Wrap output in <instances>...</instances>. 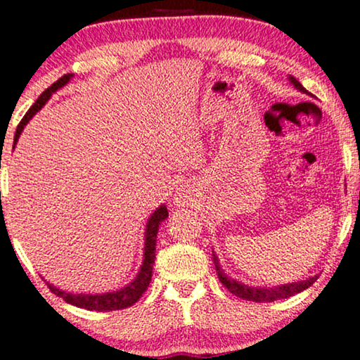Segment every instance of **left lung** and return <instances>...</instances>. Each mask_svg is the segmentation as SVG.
I'll return each mask as SVG.
<instances>
[{"mask_svg": "<svg viewBox=\"0 0 360 360\" xmlns=\"http://www.w3.org/2000/svg\"><path fill=\"white\" fill-rule=\"evenodd\" d=\"M290 82L293 83L297 90L303 91V93H308L303 88L302 83L297 80V78L290 77ZM213 262H214L216 274H218L219 282L223 283L231 293L236 295V297H239L243 300H249V302L262 303V302H275V300L293 297V295H297L300 292H303V290H307L308 287H311V285L318 280V275H314V277L308 278V280H302V282L280 285V287H272V288H264V287L262 288H255V287H249V285H244L240 282H236V280L228 277V275L223 272V269L219 267V260H218V257H216L214 250H213Z\"/></svg>", "mask_w": 360, "mask_h": 360, "instance_id": "left-lung-1", "label": "left lung"}]
</instances>
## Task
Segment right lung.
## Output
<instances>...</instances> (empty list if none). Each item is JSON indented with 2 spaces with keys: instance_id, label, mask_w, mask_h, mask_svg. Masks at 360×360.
<instances>
[{
  "instance_id": "add662e5",
  "label": "right lung",
  "mask_w": 360,
  "mask_h": 360,
  "mask_svg": "<svg viewBox=\"0 0 360 360\" xmlns=\"http://www.w3.org/2000/svg\"><path fill=\"white\" fill-rule=\"evenodd\" d=\"M73 75L72 73H67L62 78L47 88L46 91L42 93L41 96L37 98L36 103L29 108V111L24 115V117L19 122L16 134H14V146L21 136V132L24 129V126L27 124L29 120L36 115V112L41 110V108L46 105L49 101V98L52 96L53 91H57L58 88H62L63 85H67L68 80H70ZM169 216V211H167L165 205H162L157 208L152 216L147 221L146 226V244H144V262L141 265L139 274L137 277L132 280L129 285H126L124 288L117 290V292H110V293H100V295H85V293H67L63 290H58L57 287H53L47 282L49 288H51L52 293H56L57 297H60L65 300L67 303L73 304V307L78 308H85L90 309V311H116V309H124L127 307H132L137 300L142 297V293L146 292L147 287H149L150 278H152V267H154V260H155V239H157V233H159V224L162 221L167 219Z\"/></svg>"
}]
</instances>
